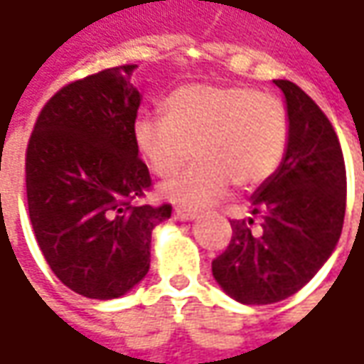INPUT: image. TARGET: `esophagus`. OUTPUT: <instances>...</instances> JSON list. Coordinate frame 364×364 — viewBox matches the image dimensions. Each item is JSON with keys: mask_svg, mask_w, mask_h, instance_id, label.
<instances>
[{"mask_svg": "<svg viewBox=\"0 0 364 364\" xmlns=\"http://www.w3.org/2000/svg\"><path fill=\"white\" fill-rule=\"evenodd\" d=\"M174 218H178V220H192V218H196V213H192V210H182V208H176Z\"/></svg>", "mask_w": 364, "mask_h": 364, "instance_id": "34e87169", "label": "esophagus"}]
</instances>
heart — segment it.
<instances>
[{
  "label": "heart",
  "instance_id": "heart-1",
  "mask_svg": "<svg viewBox=\"0 0 364 364\" xmlns=\"http://www.w3.org/2000/svg\"><path fill=\"white\" fill-rule=\"evenodd\" d=\"M166 117L135 123L137 149L160 178L188 172L166 188L170 203L188 210L220 200L231 184L251 190L267 182L286 158L289 119L282 101L239 85H188L164 101Z\"/></svg>",
  "mask_w": 364,
  "mask_h": 364
}]
</instances>
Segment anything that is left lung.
I'll return each mask as SVG.
<instances>
[{
    "instance_id": "8db88e82",
    "label": "left lung",
    "mask_w": 364,
    "mask_h": 364,
    "mask_svg": "<svg viewBox=\"0 0 364 364\" xmlns=\"http://www.w3.org/2000/svg\"><path fill=\"white\" fill-rule=\"evenodd\" d=\"M273 82L289 119L286 158L251 196V217L231 220V243L213 261L223 291L247 306L286 300L306 286L334 253L346 208V170L332 123L298 85Z\"/></svg>"
}]
</instances>
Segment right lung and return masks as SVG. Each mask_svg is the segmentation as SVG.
Returning <instances> with one entry per match:
<instances>
[{"instance_id":"add662e5","label":"right lung","mask_w":364,"mask_h":364,"mask_svg":"<svg viewBox=\"0 0 364 364\" xmlns=\"http://www.w3.org/2000/svg\"><path fill=\"white\" fill-rule=\"evenodd\" d=\"M137 64L75 80L40 111L26 151L28 213L50 269L85 298L113 300L149 272L170 204H135L151 178L133 137Z\"/></svg>"}]
</instances>
